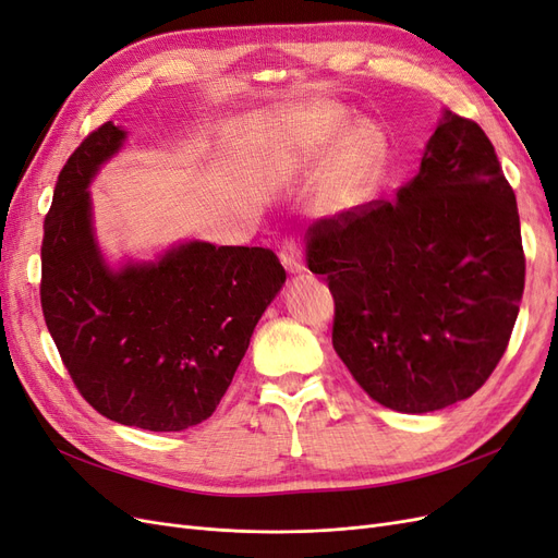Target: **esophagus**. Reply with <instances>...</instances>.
I'll return each mask as SVG.
<instances>
[{
    "label": "esophagus",
    "mask_w": 558,
    "mask_h": 558,
    "mask_svg": "<svg viewBox=\"0 0 558 558\" xmlns=\"http://www.w3.org/2000/svg\"><path fill=\"white\" fill-rule=\"evenodd\" d=\"M279 258L283 263V267L289 269L291 275H298L305 269V260H302V251H300V244L293 240V238H286L281 248H279Z\"/></svg>",
    "instance_id": "obj_1"
}]
</instances>
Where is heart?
Segmentation results:
<instances>
[{"label":"heart","instance_id":"b5f03b06","mask_svg":"<svg viewBox=\"0 0 558 558\" xmlns=\"http://www.w3.org/2000/svg\"><path fill=\"white\" fill-rule=\"evenodd\" d=\"M332 132V130H330ZM365 158V148H359V154H356V158H353V170H356V165L361 162Z\"/></svg>","mask_w":558,"mask_h":558}]
</instances>
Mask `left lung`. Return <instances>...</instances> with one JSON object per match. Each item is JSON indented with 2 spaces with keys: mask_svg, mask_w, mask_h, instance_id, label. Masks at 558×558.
I'll list each match as a JSON object with an SVG mask.
<instances>
[{
  "mask_svg": "<svg viewBox=\"0 0 558 558\" xmlns=\"http://www.w3.org/2000/svg\"><path fill=\"white\" fill-rule=\"evenodd\" d=\"M307 267L369 398L408 414L470 398L508 349L526 279L517 197L484 130L447 111L393 202L310 226Z\"/></svg>",
  "mask_w": 558,
  "mask_h": 558,
  "instance_id": "8db88e82",
  "label": "left lung"
}]
</instances>
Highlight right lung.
Wrapping results in <instances>:
<instances>
[{
	"instance_id": "obj_1",
	"label": "right lung",
	"mask_w": 558,
	"mask_h": 558,
	"mask_svg": "<svg viewBox=\"0 0 558 558\" xmlns=\"http://www.w3.org/2000/svg\"><path fill=\"white\" fill-rule=\"evenodd\" d=\"M123 140L105 123L62 167L44 221L41 310L88 404L116 424L172 433L214 414L286 272L269 248L207 242L111 272L86 189Z\"/></svg>"
}]
</instances>
